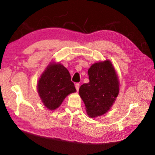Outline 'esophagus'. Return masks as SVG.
<instances>
[{"mask_svg":"<svg viewBox=\"0 0 155 155\" xmlns=\"http://www.w3.org/2000/svg\"><path fill=\"white\" fill-rule=\"evenodd\" d=\"M79 87H80V84L79 83H76L75 84V87L76 89H77V91H78V90H79Z\"/></svg>","mask_w":155,"mask_h":155,"instance_id":"34e87169","label":"esophagus"}]
</instances>
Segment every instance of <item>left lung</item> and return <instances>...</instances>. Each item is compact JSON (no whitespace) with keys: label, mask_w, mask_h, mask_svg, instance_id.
<instances>
[{"label":"left lung","mask_w":155,"mask_h":155,"mask_svg":"<svg viewBox=\"0 0 155 155\" xmlns=\"http://www.w3.org/2000/svg\"><path fill=\"white\" fill-rule=\"evenodd\" d=\"M90 82L79 88V95L91 117L105 114L119 94V80L109 60L94 64L88 70Z\"/></svg>","instance_id":"obj_1"}]
</instances>
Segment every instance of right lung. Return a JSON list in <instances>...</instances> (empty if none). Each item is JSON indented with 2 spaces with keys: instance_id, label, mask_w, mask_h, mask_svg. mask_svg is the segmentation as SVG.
I'll return each instance as SVG.
<instances>
[{
  "instance_id": "obj_1",
  "label": "right lung",
  "mask_w": 155,
  "mask_h": 155,
  "mask_svg": "<svg viewBox=\"0 0 155 155\" xmlns=\"http://www.w3.org/2000/svg\"><path fill=\"white\" fill-rule=\"evenodd\" d=\"M38 91L44 105L54 110L68 94L77 90L66 68L60 64H51L39 79Z\"/></svg>"
}]
</instances>
